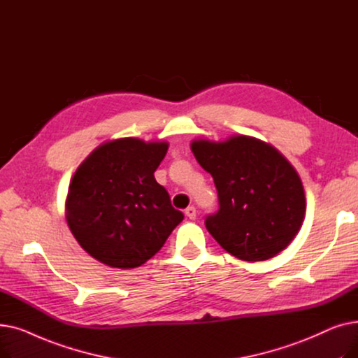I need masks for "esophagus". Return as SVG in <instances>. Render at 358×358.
I'll return each instance as SVG.
<instances>
[{"label":"esophagus","mask_w":358,"mask_h":358,"mask_svg":"<svg viewBox=\"0 0 358 358\" xmlns=\"http://www.w3.org/2000/svg\"><path fill=\"white\" fill-rule=\"evenodd\" d=\"M184 213H185V216H187V217L192 219V220H194V219H196V216H197L196 208H193V206H190V208H187Z\"/></svg>","instance_id":"1"}]
</instances>
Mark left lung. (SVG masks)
<instances>
[{
  "label": "left lung",
  "instance_id": "8db88e82",
  "mask_svg": "<svg viewBox=\"0 0 358 358\" xmlns=\"http://www.w3.org/2000/svg\"><path fill=\"white\" fill-rule=\"evenodd\" d=\"M192 150L216 185L219 210L204 224L219 245L251 262L283 251L306 212L302 180L285 155L245 135L223 142L196 139Z\"/></svg>",
  "mask_w": 358,
  "mask_h": 358
}]
</instances>
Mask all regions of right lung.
<instances>
[{
  "label": "right lung",
  "mask_w": 358,
  "mask_h": 358,
  "mask_svg": "<svg viewBox=\"0 0 358 358\" xmlns=\"http://www.w3.org/2000/svg\"><path fill=\"white\" fill-rule=\"evenodd\" d=\"M166 150V142L122 138L101 143L77 168L65 216L92 258L113 268L139 267L184 219L154 177Z\"/></svg>",
  "instance_id": "add662e5"
}]
</instances>
